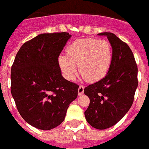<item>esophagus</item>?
Returning <instances> with one entry per match:
<instances>
[{
  "label": "esophagus",
  "instance_id": "obj_1",
  "mask_svg": "<svg viewBox=\"0 0 149 149\" xmlns=\"http://www.w3.org/2000/svg\"><path fill=\"white\" fill-rule=\"evenodd\" d=\"M83 93H84V87H83V86H79V87L78 89V95H83Z\"/></svg>",
  "mask_w": 149,
  "mask_h": 149
}]
</instances>
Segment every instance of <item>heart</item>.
<instances>
[{"instance_id": "b5f03b06", "label": "heart", "mask_w": 149, "mask_h": 149, "mask_svg": "<svg viewBox=\"0 0 149 149\" xmlns=\"http://www.w3.org/2000/svg\"><path fill=\"white\" fill-rule=\"evenodd\" d=\"M112 61V49L107 40L95 38L76 40L66 47V55L58 57V65L67 80L74 79L77 66L87 82L95 83L106 77Z\"/></svg>"}]
</instances>
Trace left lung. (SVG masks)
I'll return each mask as SVG.
<instances>
[{"instance_id": "8db88e82", "label": "left lung", "mask_w": 149, "mask_h": 149, "mask_svg": "<svg viewBox=\"0 0 149 149\" xmlns=\"http://www.w3.org/2000/svg\"><path fill=\"white\" fill-rule=\"evenodd\" d=\"M106 36L112 46V61L106 77L84 89L89 98L85 117L89 125L106 129L116 125L133 103L138 86V67L131 49L112 33Z\"/></svg>"}]
</instances>
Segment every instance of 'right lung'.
<instances>
[{
    "label": "right lung",
    "mask_w": 149,
    "mask_h": 149,
    "mask_svg": "<svg viewBox=\"0 0 149 149\" xmlns=\"http://www.w3.org/2000/svg\"><path fill=\"white\" fill-rule=\"evenodd\" d=\"M69 33H41L24 43L11 67V90L18 112L37 129L60 125L70 104L78 95L77 84L61 74L58 57Z\"/></svg>",
    "instance_id": "right-lung-1"
}]
</instances>
